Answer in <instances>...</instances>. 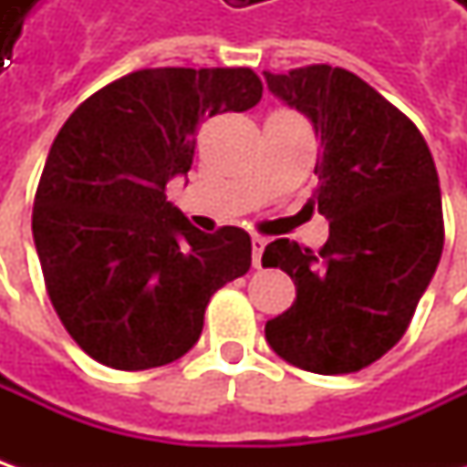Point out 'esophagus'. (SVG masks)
<instances>
[{"mask_svg":"<svg viewBox=\"0 0 467 467\" xmlns=\"http://www.w3.org/2000/svg\"><path fill=\"white\" fill-rule=\"evenodd\" d=\"M267 246V239L265 236H252V262L254 267H262V252Z\"/></svg>","mask_w":467,"mask_h":467,"instance_id":"obj_1","label":"esophagus"}]
</instances>
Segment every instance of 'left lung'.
<instances>
[{
	"mask_svg": "<svg viewBox=\"0 0 467 467\" xmlns=\"http://www.w3.org/2000/svg\"><path fill=\"white\" fill-rule=\"evenodd\" d=\"M265 82L314 124L319 184L309 205L330 221L319 252L288 239L265 246L262 267L296 285L265 337L304 371H358L403 337L440 265L437 166L419 127L348 69L312 64L265 72Z\"/></svg>",
	"mask_w": 467,
	"mask_h": 467,
	"instance_id": "1",
	"label": "left lung"
}]
</instances>
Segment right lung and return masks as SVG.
<instances>
[{"label":"right lung","instance_id":"obj_1","mask_svg":"<svg viewBox=\"0 0 467 467\" xmlns=\"http://www.w3.org/2000/svg\"><path fill=\"white\" fill-rule=\"evenodd\" d=\"M260 99L249 67H158L100 88L64 121L36 189L33 242L62 325L103 367L182 358L210 296L249 270V234H202L166 184L192 169L207 117Z\"/></svg>","mask_w":467,"mask_h":467}]
</instances>
